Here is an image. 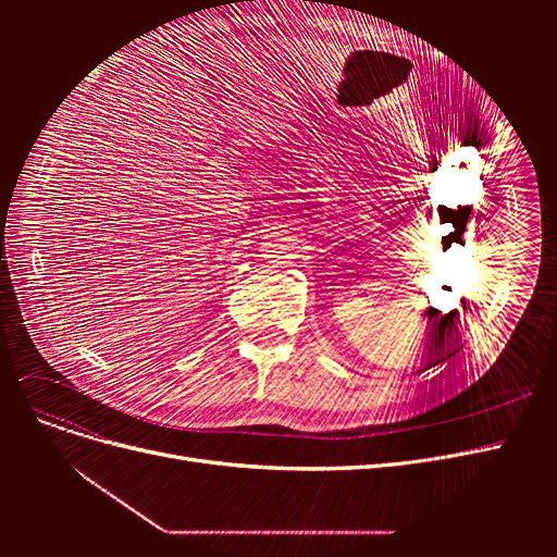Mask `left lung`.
<instances>
[{"label": "left lung", "mask_w": 557, "mask_h": 557, "mask_svg": "<svg viewBox=\"0 0 557 557\" xmlns=\"http://www.w3.org/2000/svg\"><path fill=\"white\" fill-rule=\"evenodd\" d=\"M450 315H455V313H446V315H442V320H444V318H450Z\"/></svg>", "instance_id": "left-lung-1"}]
</instances>
